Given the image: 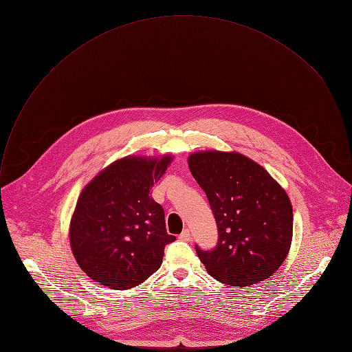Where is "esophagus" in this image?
<instances>
[{"label":"esophagus","mask_w":352,"mask_h":352,"mask_svg":"<svg viewBox=\"0 0 352 352\" xmlns=\"http://www.w3.org/2000/svg\"><path fill=\"white\" fill-rule=\"evenodd\" d=\"M179 239H181V241H189V239H190V232H189L188 228H185V230L179 234Z\"/></svg>","instance_id":"1"}]
</instances>
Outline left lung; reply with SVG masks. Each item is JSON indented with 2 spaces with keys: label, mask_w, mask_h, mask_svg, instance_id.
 Returning a JSON list of instances; mask_svg holds the SVG:
<instances>
[{
  "label": "left lung",
  "mask_w": 352,
  "mask_h": 352,
  "mask_svg": "<svg viewBox=\"0 0 352 352\" xmlns=\"http://www.w3.org/2000/svg\"><path fill=\"white\" fill-rule=\"evenodd\" d=\"M189 170L208 196L219 241L196 254L217 281L243 287L270 277L292 239V206L285 190L258 163L235 152H197Z\"/></svg>",
  "instance_id": "8db88e82"
}]
</instances>
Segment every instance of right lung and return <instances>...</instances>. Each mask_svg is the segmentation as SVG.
Masks as SVG:
<instances>
[{"label": "right lung", "instance_id": "add662e5", "mask_svg": "<svg viewBox=\"0 0 352 352\" xmlns=\"http://www.w3.org/2000/svg\"><path fill=\"white\" fill-rule=\"evenodd\" d=\"M173 157L128 156L82 190L69 226L72 254L96 283L128 289L159 270L167 234L164 210L150 196Z\"/></svg>", "mask_w": 352, "mask_h": 352}]
</instances>
